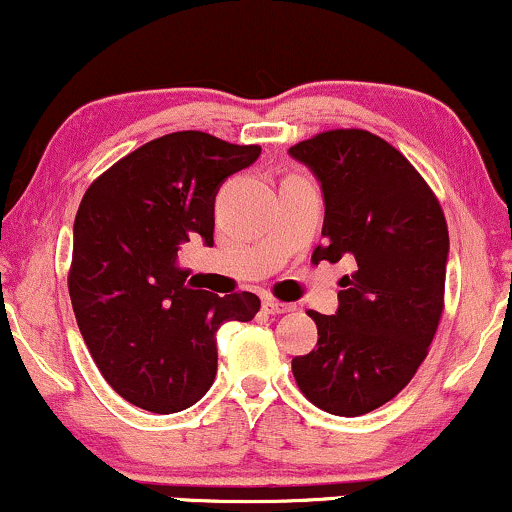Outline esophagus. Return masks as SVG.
Masks as SVG:
<instances>
[{"instance_id":"34e87169","label":"esophagus","mask_w":512,"mask_h":512,"mask_svg":"<svg viewBox=\"0 0 512 512\" xmlns=\"http://www.w3.org/2000/svg\"><path fill=\"white\" fill-rule=\"evenodd\" d=\"M262 308H264V313H269V315H284V313H291L293 305L276 301V298H264Z\"/></svg>"}]
</instances>
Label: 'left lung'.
Returning <instances> with one entry per match:
<instances>
[{"label":"left lung","mask_w":512,"mask_h":512,"mask_svg":"<svg viewBox=\"0 0 512 512\" xmlns=\"http://www.w3.org/2000/svg\"><path fill=\"white\" fill-rule=\"evenodd\" d=\"M325 192L313 262L351 260L337 315L308 310L317 346L293 358V378L315 407L361 416L414 378L445 308L448 223L421 173L378 134L327 129L291 146Z\"/></svg>","instance_id":"left-lung-1"}]
</instances>
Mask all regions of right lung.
I'll list each match as a JSON object with an SVG mask.
<instances>
[{
    "mask_svg": "<svg viewBox=\"0 0 512 512\" xmlns=\"http://www.w3.org/2000/svg\"><path fill=\"white\" fill-rule=\"evenodd\" d=\"M262 146L173 132L146 142L98 175L74 219L69 296L93 361L134 407L173 414L216 378V332L260 310L250 291L216 296L187 286L178 245H214V199L228 175Z\"/></svg>",
    "mask_w": 512,
    "mask_h": 512,
    "instance_id": "add662e5",
    "label": "right lung"
}]
</instances>
